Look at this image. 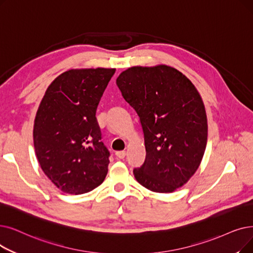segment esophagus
<instances>
[{"mask_svg": "<svg viewBox=\"0 0 253 253\" xmlns=\"http://www.w3.org/2000/svg\"><path fill=\"white\" fill-rule=\"evenodd\" d=\"M116 156L119 158V159H124L125 156H126V152L125 151H119L116 153Z\"/></svg>", "mask_w": 253, "mask_h": 253, "instance_id": "34e87169", "label": "esophagus"}]
</instances>
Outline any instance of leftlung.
<instances>
[{"instance_id":"8db88e82","label":"left lung","mask_w":253,"mask_h":253,"mask_svg":"<svg viewBox=\"0 0 253 253\" xmlns=\"http://www.w3.org/2000/svg\"><path fill=\"white\" fill-rule=\"evenodd\" d=\"M117 85L144 131L146 159L133 169L136 181L154 192H173L195 173L206 150L208 124L200 93L167 65L128 68Z\"/></svg>"}]
</instances>
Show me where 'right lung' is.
<instances>
[{
  "instance_id": "1",
  "label": "right lung",
  "mask_w": 253,
  "mask_h": 253,
  "mask_svg": "<svg viewBox=\"0 0 253 253\" xmlns=\"http://www.w3.org/2000/svg\"><path fill=\"white\" fill-rule=\"evenodd\" d=\"M115 71H66L49 84L40 102L33 130L35 153L42 170L65 193L92 191L106 177L109 152L95 116Z\"/></svg>"
}]
</instances>
